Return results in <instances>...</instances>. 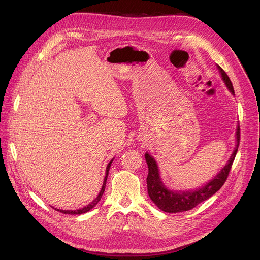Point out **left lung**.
Returning a JSON list of instances; mask_svg holds the SVG:
<instances>
[{"mask_svg":"<svg viewBox=\"0 0 260 260\" xmlns=\"http://www.w3.org/2000/svg\"><path fill=\"white\" fill-rule=\"evenodd\" d=\"M217 67L221 74L222 80L224 81L226 87L230 89L232 93L235 94L233 84H232L229 76L219 65H217ZM236 139H237L236 147L234 149L233 154H232L230 160L228 161L226 166L219 172V174L215 176L214 179L211 180L209 183H207L206 185L200 188H197L196 190H190V192H188V190H186V192H176V190L168 189L161 181L156 161L151 155L146 153L145 160L148 167V175L146 178V183H147L148 196L151 197L152 201L161 211L167 212V213H180V212H185V211L194 209L195 207L198 206L199 203L209 199L216 192H218V190L221 188V186L226 181L232 165H233V161L238 151L239 141H240L239 125L237 126Z\"/></svg>","mask_w":260,"mask_h":260,"instance_id":"left-lung-1","label":"left lung"}]
</instances>
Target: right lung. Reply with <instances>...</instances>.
<instances>
[{
	"instance_id": "1",
	"label": "right lung",
	"mask_w": 260,
	"mask_h": 260,
	"mask_svg": "<svg viewBox=\"0 0 260 260\" xmlns=\"http://www.w3.org/2000/svg\"><path fill=\"white\" fill-rule=\"evenodd\" d=\"M112 162H113V159H112L111 162H109L108 165H107L106 173H105V178H104L103 185H102V188H101V190H100L99 195L97 196V198H95L92 202H90V203L88 204V206H86V207H84V208H82V209H79V210H76V211H63V210H59V209H54V210H57V211H59V212H61V213H63V214H71V215H80V214L86 213V212H88L89 210H91V209L95 206V204H98V202L100 201V199H101V197H102V195H103V193H104V190H105V184H106L107 176H108V171H109V168H111V166H112Z\"/></svg>"
}]
</instances>
